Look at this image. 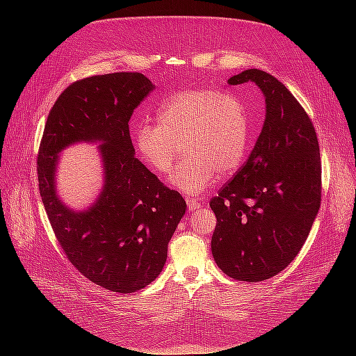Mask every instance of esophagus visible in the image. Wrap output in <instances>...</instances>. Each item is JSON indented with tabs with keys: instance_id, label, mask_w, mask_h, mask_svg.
Instances as JSON below:
<instances>
[{
	"instance_id": "esophagus-1",
	"label": "esophagus",
	"mask_w": 356,
	"mask_h": 356,
	"mask_svg": "<svg viewBox=\"0 0 356 356\" xmlns=\"http://www.w3.org/2000/svg\"><path fill=\"white\" fill-rule=\"evenodd\" d=\"M186 202H187L188 211H196V209H199L202 207V204L197 200H195V199H186Z\"/></svg>"
}]
</instances>
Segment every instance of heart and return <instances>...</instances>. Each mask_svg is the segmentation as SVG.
<instances>
[{
	"mask_svg": "<svg viewBox=\"0 0 356 356\" xmlns=\"http://www.w3.org/2000/svg\"><path fill=\"white\" fill-rule=\"evenodd\" d=\"M250 139V117L242 101L213 89L172 95L160 106L157 124L141 123L134 132L138 156L156 175L174 169L179 149L188 156L170 175V184L186 195L211 187L242 163Z\"/></svg>",
	"mask_w": 356,
	"mask_h": 356,
	"instance_id": "heart-1",
	"label": "heart"
}]
</instances>
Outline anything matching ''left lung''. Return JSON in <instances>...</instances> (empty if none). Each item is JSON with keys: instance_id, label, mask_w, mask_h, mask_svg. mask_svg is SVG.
<instances>
[{"instance_id": "left-lung-1", "label": "left lung", "mask_w": 356, "mask_h": 356, "mask_svg": "<svg viewBox=\"0 0 356 356\" xmlns=\"http://www.w3.org/2000/svg\"><path fill=\"white\" fill-rule=\"evenodd\" d=\"M250 81L264 96L266 118L245 165L209 203L217 217L211 250L227 276L260 282L282 272L307 239L321 204V156L293 93L261 70L227 80Z\"/></svg>"}]
</instances>
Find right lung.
Listing matches in <instances>:
<instances>
[{
    "instance_id": "right-lung-1",
    "label": "right lung",
    "mask_w": 356,
    "mask_h": 356,
    "mask_svg": "<svg viewBox=\"0 0 356 356\" xmlns=\"http://www.w3.org/2000/svg\"><path fill=\"white\" fill-rule=\"evenodd\" d=\"M156 86L144 74L114 72L72 83L47 117L37 161L47 217L68 260L113 293H135L163 270L168 243L187 203L135 157L129 134L134 110ZM98 143L103 187L86 210L58 197L56 174L63 149Z\"/></svg>"
}]
</instances>
